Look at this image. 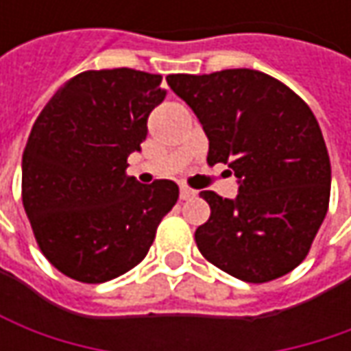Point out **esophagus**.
<instances>
[{
  "instance_id": "esophagus-1",
  "label": "esophagus",
  "mask_w": 351,
  "mask_h": 351,
  "mask_svg": "<svg viewBox=\"0 0 351 351\" xmlns=\"http://www.w3.org/2000/svg\"><path fill=\"white\" fill-rule=\"evenodd\" d=\"M191 197H195V191H193V189H189V187H182V189H180V199H182V201H187V199H191Z\"/></svg>"
}]
</instances>
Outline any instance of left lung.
<instances>
[{"label": "left lung", "instance_id": "1", "mask_svg": "<svg viewBox=\"0 0 351 351\" xmlns=\"http://www.w3.org/2000/svg\"><path fill=\"white\" fill-rule=\"evenodd\" d=\"M166 80L203 125L207 164H228L240 183L234 201L201 191L210 217L195 230L199 252L248 283L293 271L330 201V158L313 111L283 82L258 70Z\"/></svg>", "mask_w": 351, "mask_h": 351}]
</instances>
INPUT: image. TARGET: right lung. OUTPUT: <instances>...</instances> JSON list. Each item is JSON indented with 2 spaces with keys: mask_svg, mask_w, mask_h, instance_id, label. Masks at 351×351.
I'll return each instance as SVG.
<instances>
[{
  "mask_svg": "<svg viewBox=\"0 0 351 351\" xmlns=\"http://www.w3.org/2000/svg\"><path fill=\"white\" fill-rule=\"evenodd\" d=\"M162 75L88 70L64 84L34 121L23 152L21 195L48 262L82 283H103L146 258L180 197L169 180L127 176L148 115L164 101Z\"/></svg>",
  "mask_w": 351,
  "mask_h": 351,
  "instance_id": "obj_1",
  "label": "right lung"
}]
</instances>
